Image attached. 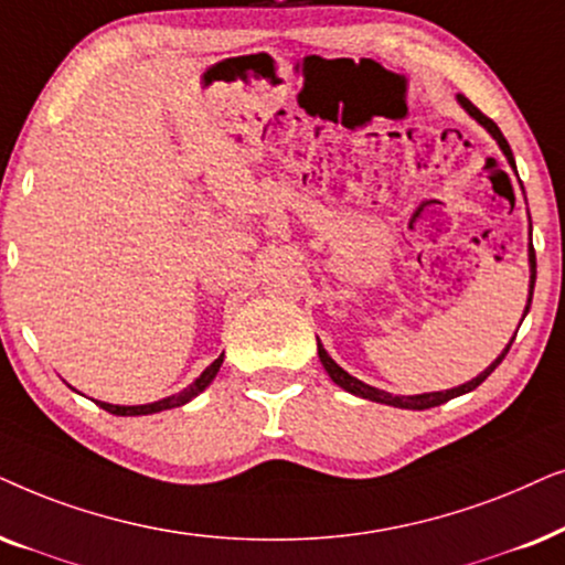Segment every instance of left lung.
Segmentation results:
<instances>
[{
    "instance_id": "1",
    "label": "left lung",
    "mask_w": 565,
    "mask_h": 565,
    "mask_svg": "<svg viewBox=\"0 0 565 565\" xmlns=\"http://www.w3.org/2000/svg\"><path fill=\"white\" fill-rule=\"evenodd\" d=\"M457 100H460L462 108L468 110L470 116L476 118L480 126H486L488 134H491V137H493L495 141H499L501 152L507 154L509 164H511V168H514V154H511V147H509V141L503 139V134H501L499 126H495L493 120L486 116V113H480V110L476 108V105H472V103H470L468 97H465V95H457ZM530 268H532V276H530V299H527V307H524V315L530 312V305H532V291H535V278H537V260H535V247H532V245H530ZM522 320H524V318H522ZM514 338H516V335H514ZM514 338H511L507 349L501 351V356L495 359L493 364L488 366L486 372H480L476 380L465 382V385H460V387L445 390V393H424V395H390V393H385V390H377V387H372V385H364V382L356 380V377H351L349 372L341 370V366H338L335 361L328 356V351L322 349V343H320V341H318V353H320V361H322V366H326V372L330 374V380H333L338 387H343L345 393H351V395H359V397H366V401H374V403L395 405V408H408V411H426V408H434V405H441V403L452 401V397H457V395H465V393H470V390H476V387L480 385V382H483V380L488 377V374H491V372L495 370V366L501 364L503 356H507L509 349H511V343H514Z\"/></svg>"
}]
</instances>
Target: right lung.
Listing matches in <instances>:
<instances>
[{
	"label": "right lung",
	"instance_id": "1",
	"mask_svg": "<svg viewBox=\"0 0 565 565\" xmlns=\"http://www.w3.org/2000/svg\"><path fill=\"white\" fill-rule=\"evenodd\" d=\"M222 356H224V353H222ZM222 356L214 359L212 364H209L206 370H204V374H201V377L195 380L193 385H188L183 393L164 397V401L147 403V405H113V403H97V405H100L103 411L113 413V416H149V413H160V411H168V408H178V405L188 403V401H191V397H195L199 393H204V390L212 385V380L216 377V372H220V366H222Z\"/></svg>",
	"mask_w": 565,
	"mask_h": 565
}]
</instances>
